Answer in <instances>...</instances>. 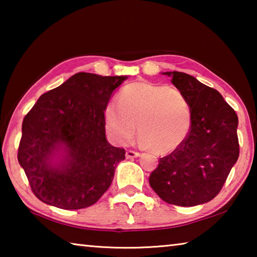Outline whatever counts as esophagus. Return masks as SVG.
Returning a JSON list of instances; mask_svg holds the SVG:
<instances>
[{
    "label": "esophagus",
    "instance_id": "esophagus-1",
    "mask_svg": "<svg viewBox=\"0 0 257 257\" xmlns=\"http://www.w3.org/2000/svg\"><path fill=\"white\" fill-rule=\"evenodd\" d=\"M139 153L137 152H134V151H127L125 152V158L127 159H134V158H138Z\"/></svg>",
    "mask_w": 257,
    "mask_h": 257
}]
</instances>
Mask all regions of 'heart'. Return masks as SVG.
Here are the masks:
<instances>
[{
    "label": "heart",
    "mask_w": 257,
    "mask_h": 257,
    "mask_svg": "<svg viewBox=\"0 0 257 257\" xmlns=\"http://www.w3.org/2000/svg\"><path fill=\"white\" fill-rule=\"evenodd\" d=\"M104 122L118 144L129 143L138 128L142 145L156 154H167L188 136L191 110L185 94L176 87L136 81L123 87L119 103L105 106Z\"/></svg>",
    "instance_id": "b5f03b06"
}]
</instances>
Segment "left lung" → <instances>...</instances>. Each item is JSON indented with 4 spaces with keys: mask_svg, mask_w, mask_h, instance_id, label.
<instances>
[{
    "mask_svg": "<svg viewBox=\"0 0 257 257\" xmlns=\"http://www.w3.org/2000/svg\"><path fill=\"white\" fill-rule=\"evenodd\" d=\"M162 73L188 99L191 127L185 142L160 159L150 185L173 205L207 203L219 194L238 160V116L222 95L195 77L178 71Z\"/></svg>",
    "mask_w": 257,
    "mask_h": 257,
    "instance_id": "1",
    "label": "left lung"
}]
</instances>
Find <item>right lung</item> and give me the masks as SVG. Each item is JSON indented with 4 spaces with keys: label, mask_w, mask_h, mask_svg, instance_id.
<instances>
[{
    "label": "right lung",
    "mask_w": 257,
    "mask_h": 257,
    "mask_svg": "<svg viewBox=\"0 0 257 257\" xmlns=\"http://www.w3.org/2000/svg\"><path fill=\"white\" fill-rule=\"evenodd\" d=\"M125 79L78 72L43 94L25 116L18 161L42 202L79 210L111 186L125 152L107 142L104 108Z\"/></svg>",
    "instance_id": "right-lung-1"
}]
</instances>
